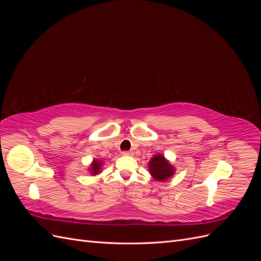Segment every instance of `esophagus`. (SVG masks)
I'll list each match as a JSON object with an SVG mask.
<instances>
[{
    "label": "esophagus",
    "mask_w": 261,
    "mask_h": 261,
    "mask_svg": "<svg viewBox=\"0 0 261 261\" xmlns=\"http://www.w3.org/2000/svg\"><path fill=\"white\" fill-rule=\"evenodd\" d=\"M123 155H134V151L129 150V151H123Z\"/></svg>",
    "instance_id": "1"
}]
</instances>
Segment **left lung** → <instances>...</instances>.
<instances>
[{
    "mask_svg": "<svg viewBox=\"0 0 261 261\" xmlns=\"http://www.w3.org/2000/svg\"><path fill=\"white\" fill-rule=\"evenodd\" d=\"M148 168L150 174L158 181H164L169 179L175 172L174 167L161 153L155 154L150 160Z\"/></svg>",
    "mask_w": 261,
    "mask_h": 261,
    "instance_id": "1",
    "label": "left lung"
}]
</instances>
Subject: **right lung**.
Segmentation results:
<instances>
[{
	"instance_id": "1",
	"label": "right lung",
	"mask_w": 261,
	"mask_h": 261,
	"mask_svg": "<svg viewBox=\"0 0 261 261\" xmlns=\"http://www.w3.org/2000/svg\"><path fill=\"white\" fill-rule=\"evenodd\" d=\"M102 161H100L99 159H94L92 161V163L90 164V168H89V171L92 175H97L99 174V173L101 172V168H102Z\"/></svg>"
}]
</instances>
